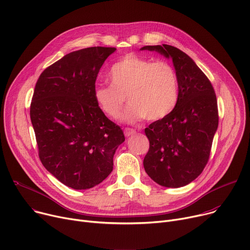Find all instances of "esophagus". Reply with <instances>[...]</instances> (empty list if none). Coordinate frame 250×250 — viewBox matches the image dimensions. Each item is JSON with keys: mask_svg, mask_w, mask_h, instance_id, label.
Wrapping results in <instances>:
<instances>
[{"mask_svg": "<svg viewBox=\"0 0 250 250\" xmlns=\"http://www.w3.org/2000/svg\"><path fill=\"white\" fill-rule=\"evenodd\" d=\"M124 132H125V137H130V136H134L136 134V130L132 129V128L126 127V128H125Z\"/></svg>", "mask_w": 250, "mask_h": 250, "instance_id": "34e87169", "label": "esophagus"}]
</instances>
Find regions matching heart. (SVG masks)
I'll list each match as a JSON object with an SVG mask.
<instances>
[{
    "mask_svg": "<svg viewBox=\"0 0 250 250\" xmlns=\"http://www.w3.org/2000/svg\"><path fill=\"white\" fill-rule=\"evenodd\" d=\"M110 85L94 88L97 106L110 119H118L125 96L129 104L122 120L128 124L143 119L159 121L169 115L178 102V77L173 66L165 61L126 54L108 71Z\"/></svg>",
    "mask_w": 250,
    "mask_h": 250,
    "instance_id": "heart-1",
    "label": "heart"
}]
</instances>
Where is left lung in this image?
Here are the masks:
<instances>
[{"label": "left lung", "mask_w": 250, "mask_h": 250, "mask_svg": "<svg viewBox=\"0 0 250 250\" xmlns=\"http://www.w3.org/2000/svg\"><path fill=\"white\" fill-rule=\"evenodd\" d=\"M141 50L171 58L179 85L174 110L145 128L149 148L144 168L161 186H186L203 172L209 160L219 120L216 94L207 76L180 49L163 44Z\"/></svg>", "instance_id": "8db88e82"}]
</instances>
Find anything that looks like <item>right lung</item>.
I'll use <instances>...</instances> for the list:
<instances>
[{
    "instance_id": "obj_1",
    "label": "right lung",
    "mask_w": 250,
    "mask_h": 250,
    "mask_svg": "<svg viewBox=\"0 0 250 250\" xmlns=\"http://www.w3.org/2000/svg\"><path fill=\"white\" fill-rule=\"evenodd\" d=\"M113 47L77 50L39 76L30 106L39 158L45 169L75 190L90 189L113 169L123 129L95 103L97 74Z\"/></svg>"
}]
</instances>
